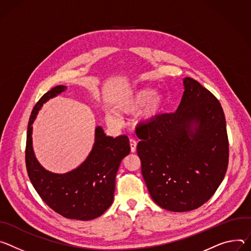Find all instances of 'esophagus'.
Listing matches in <instances>:
<instances>
[{
	"label": "esophagus",
	"instance_id": "obj_1",
	"mask_svg": "<svg viewBox=\"0 0 251 251\" xmlns=\"http://www.w3.org/2000/svg\"><path fill=\"white\" fill-rule=\"evenodd\" d=\"M129 146H130V151L134 152L136 151V141L133 138H129Z\"/></svg>",
	"mask_w": 251,
	"mask_h": 251
}]
</instances>
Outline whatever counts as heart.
<instances>
[{
    "label": "heart",
    "mask_w": 251,
    "mask_h": 251,
    "mask_svg": "<svg viewBox=\"0 0 251 251\" xmlns=\"http://www.w3.org/2000/svg\"><path fill=\"white\" fill-rule=\"evenodd\" d=\"M152 89H142L128 98L121 100L117 104V110L120 114H132L142 106H145L142 113V121L151 123L158 117L164 108V99L161 95H154ZM104 122L111 126H118L121 124L120 118L114 113H106Z\"/></svg>",
    "instance_id": "b5f03b06"
}]
</instances>
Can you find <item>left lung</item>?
<instances>
[{
	"label": "left lung",
	"instance_id": "left-lung-1",
	"mask_svg": "<svg viewBox=\"0 0 251 251\" xmlns=\"http://www.w3.org/2000/svg\"><path fill=\"white\" fill-rule=\"evenodd\" d=\"M175 113L137 126V154L153 201L175 212L199 208L212 196L228 165L226 117L218 100L191 77Z\"/></svg>",
	"mask_w": 251,
	"mask_h": 251
}]
</instances>
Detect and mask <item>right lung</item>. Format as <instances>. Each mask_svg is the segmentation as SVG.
<instances>
[{
    "mask_svg": "<svg viewBox=\"0 0 251 251\" xmlns=\"http://www.w3.org/2000/svg\"><path fill=\"white\" fill-rule=\"evenodd\" d=\"M66 89L65 86L52 88L32 111L26 131V172L41 199L52 210L66 218L91 220L100 216L113 203L116 176L121 161L130 152V147L126 135L114 138L97 126L93 150L75 170L63 175L45 170L34 153L32 125L42 105Z\"/></svg>",
    "mask_w": 251,
    "mask_h": 251,
    "instance_id": "1",
    "label": "right lung"
}]
</instances>
